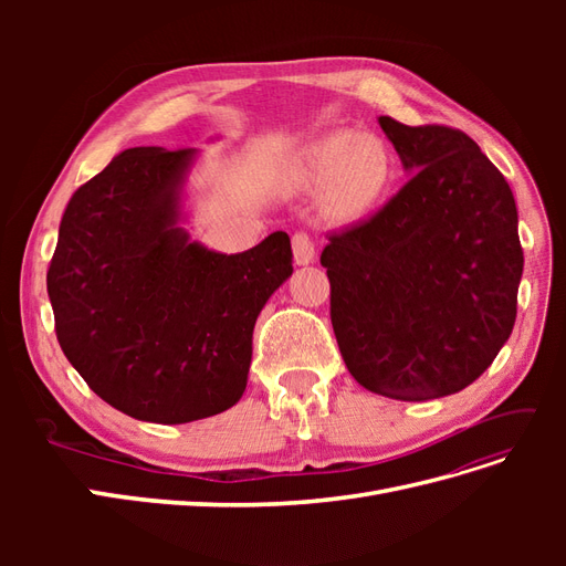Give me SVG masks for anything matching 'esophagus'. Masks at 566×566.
<instances>
[{"label":"esophagus","instance_id":"34e87169","mask_svg":"<svg viewBox=\"0 0 566 566\" xmlns=\"http://www.w3.org/2000/svg\"><path fill=\"white\" fill-rule=\"evenodd\" d=\"M293 254H295V264H310L314 262V254H316V248H314V241L310 233L304 231H297L293 235Z\"/></svg>","mask_w":566,"mask_h":566}]
</instances>
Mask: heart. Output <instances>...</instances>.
Returning a JSON list of instances; mask_svg holds the SVG:
<instances>
[{
	"instance_id": "1",
	"label": "heart",
	"mask_w": 566,
	"mask_h": 566,
	"mask_svg": "<svg viewBox=\"0 0 566 566\" xmlns=\"http://www.w3.org/2000/svg\"><path fill=\"white\" fill-rule=\"evenodd\" d=\"M302 181L325 188L331 212L356 217L385 198L391 184V158L375 136L337 132L304 153Z\"/></svg>"
}]
</instances>
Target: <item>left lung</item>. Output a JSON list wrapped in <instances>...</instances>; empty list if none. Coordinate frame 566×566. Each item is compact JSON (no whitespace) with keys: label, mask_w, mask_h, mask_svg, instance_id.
Listing matches in <instances>:
<instances>
[{"label":"left lung","mask_w":566,"mask_h":566,"mask_svg":"<svg viewBox=\"0 0 566 566\" xmlns=\"http://www.w3.org/2000/svg\"><path fill=\"white\" fill-rule=\"evenodd\" d=\"M380 127L413 175L370 219L328 235L333 331L368 391L449 397L493 364L517 318L515 196L465 132L389 115Z\"/></svg>","instance_id":"8db88e82"}]
</instances>
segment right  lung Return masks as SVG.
Listing matches in <instances>:
<instances>
[{
	"label": "right lung",
	"mask_w": 566,
	"mask_h": 566,
	"mask_svg": "<svg viewBox=\"0 0 566 566\" xmlns=\"http://www.w3.org/2000/svg\"><path fill=\"white\" fill-rule=\"evenodd\" d=\"M193 148H129L73 193L46 271L67 361L125 416L181 424L243 397L252 331L290 273L285 231L221 254L179 227Z\"/></svg>",
	"instance_id": "1"
}]
</instances>
